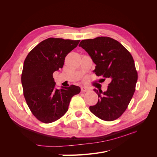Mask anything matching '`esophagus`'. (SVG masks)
<instances>
[{
    "mask_svg": "<svg viewBox=\"0 0 157 157\" xmlns=\"http://www.w3.org/2000/svg\"><path fill=\"white\" fill-rule=\"evenodd\" d=\"M89 90V88L88 87H86V86H82L81 87V91L82 92H87Z\"/></svg>",
    "mask_w": 157,
    "mask_h": 157,
    "instance_id": "1",
    "label": "esophagus"
}]
</instances>
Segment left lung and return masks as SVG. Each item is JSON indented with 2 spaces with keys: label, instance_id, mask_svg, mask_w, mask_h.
<instances>
[{
  "label": "left lung",
  "instance_id": "obj_1",
  "mask_svg": "<svg viewBox=\"0 0 157 157\" xmlns=\"http://www.w3.org/2000/svg\"><path fill=\"white\" fill-rule=\"evenodd\" d=\"M78 46L96 64V75L111 79L107 91L94 90L99 99L90 107V111L103 121L117 119L126 111L136 90L137 73L134 59L119 42L110 37L82 40Z\"/></svg>",
  "mask_w": 157,
  "mask_h": 157
}]
</instances>
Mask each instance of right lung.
Returning <instances> with one entry per match:
<instances>
[{"instance_id": "obj_1", "label": "right lung", "mask_w": 157, "mask_h": 157, "mask_svg": "<svg viewBox=\"0 0 157 157\" xmlns=\"http://www.w3.org/2000/svg\"><path fill=\"white\" fill-rule=\"evenodd\" d=\"M80 40L48 38L37 44L23 63L21 84L28 107L38 120L51 123L63 117L79 86L55 88L53 73L63 67L65 58Z\"/></svg>"}]
</instances>
